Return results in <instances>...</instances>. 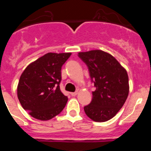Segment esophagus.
<instances>
[{
    "mask_svg": "<svg viewBox=\"0 0 151 151\" xmlns=\"http://www.w3.org/2000/svg\"><path fill=\"white\" fill-rule=\"evenodd\" d=\"M77 93H78V91H76V92L71 93V95L72 96H75L77 95Z\"/></svg>",
    "mask_w": 151,
    "mask_h": 151,
    "instance_id": "34e87169",
    "label": "esophagus"
}]
</instances>
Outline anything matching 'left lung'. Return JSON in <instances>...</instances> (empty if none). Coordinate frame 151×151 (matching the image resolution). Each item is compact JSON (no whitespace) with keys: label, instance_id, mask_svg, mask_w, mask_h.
I'll return each mask as SVG.
<instances>
[{"label":"left lung","instance_id":"8db88e82","mask_svg":"<svg viewBox=\"0 0 151 151\" xmlns=\"http://www.w3.org/2000/svg\"><path fill=\"white\" fill-rule=\"evenodd\" d=\"M78 56L89 70L96 91L90 104L84 107L88 118L105 122L122 108L129 92L126 70L109 53L100 50L79 52Z\"/></svg>","mask_w":151,"mask_h":151}]
</instances>
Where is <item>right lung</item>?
<instances>
[{"label":"right lung","mask_w":151,"mask_h":151,"mask_svg":"<svg viewBox=\"0 0 151 151\" xmlns=\"http://www.w3.org/2000/svg\"><path fill=\"white\" fill-rule=\"evenodd\" d=\"M71 52H48L25 68L17 85V97L33 118L48 121L61 112L68 97L60 91L61 67Z\"/></svg>","instance_id":"obj_1"}]
</instances>
